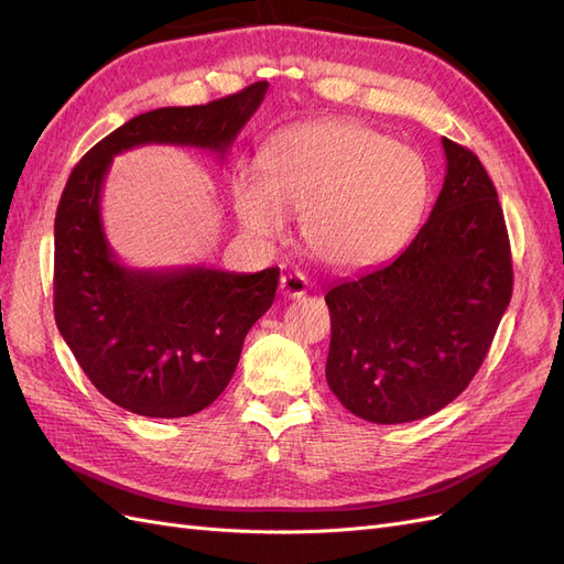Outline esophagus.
I'll return each mask as SVG.
<instances>
[{
    "instance_id": "obj_1",
    "label": "esophagus",
    "mask_w": 564,
    "mask_h": 564,
    "mask_svg": "<svg viewBox=\"0 0 564 564\" xmlns=\"http://www.w3.org/2000/svg\"><path fill=\"white\" fill-rule=\"evenodd\" d=\"M305 289H308V278H305L299 270L286 272V275H282V280H280V292L286 299H301L305 294Z\"/></svg>"
}]
</instances>
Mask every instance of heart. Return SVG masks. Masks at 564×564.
<instances>
[{
    "mask_svg": "<svg viewBox=\"0 0 564 564\" xmlns=\"http://www.w3.org/2000/svg\"><path fill=\"white\" fill-rule=\"evenodd\" d=\"M429 166L414 148L352 122L299 127L278 135L263 166L232 174V207L256 240H275L301 214L308 249L334 268H365L398 253L421 224Z\"/></svg>",
    "mask_w": 564,
    "mask_h": 564,
    "instance_id": "heart-1",
    "label": "heart"
}]
</instances>
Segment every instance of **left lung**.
I'll list each match as a JSON object with an SVG mask.
<instances>
[{
  "label": "left lung",
  "mask_w": 564,
  "mask_h": 564,
  "mask_svg": "<svg viewBox=\"0 0 564 564\" xmlns=\"http://www.w3.org/2000/svg\"><path fill=\"white\" fill-rule=\"evenodd\" d=\"M431 218L395 261L336 282L327 383L371 423L425 419L468 388L513 294L497 187L475 152L442 139Z\"/></svg>",
  "instance_id": "left-lung-1"
}]
</instances>
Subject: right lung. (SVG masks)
Masks as SVG:
<instances>
[{
  "label": "right lung",
  "instance_id": "obj_1",
  "mask_svg": "<svg viewBox=\"0 0 564 564\" xmlns=\"http://www.w3.org/2000/svg\"><path fill=\"white\" fill-rule=\"evenodd\" d=\"M268 82L207 106L129 119L73 169L58 202L54 315L75 360L104 395L150 419L202 412L230 383L247 332L275 301L280 268L139 270L115 259L100 191L115 155L148 143L226 155L259 110Z\"/></svg>",
  "mask_w": 564,
  "mask_h": 564
}]
</instances>
